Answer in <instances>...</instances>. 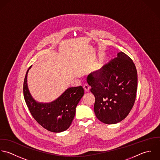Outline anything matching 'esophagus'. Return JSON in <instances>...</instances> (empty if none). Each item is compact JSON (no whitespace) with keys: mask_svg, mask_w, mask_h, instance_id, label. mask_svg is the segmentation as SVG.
Returning a JSON list of instances; mask_svg holds the SVG:
<instances>
[{"mask_svg":"<svg viewBox=\"0 0 160 160\" xmlns=\"http://www.w3.org/2000/svg\"><path fill=\"white\" fill-rule=\"evenodd\" d=\"M83 88H84V90H85V92H90V87L88 85H85L83 86Z\"/></svg>","mask_w":160,"mask_h":160,"instance_id":"1","label":"esophagus"}]
</instances>
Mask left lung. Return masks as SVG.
<instances>
[{"mask_svg":"<svg viewBox=\"0 0 160 160\" xmlns=\"http://www.w3.org/2000/svg\"><path fill=\"white\" fill-rule=\"evenodd\" d=\"M87 82L95 97L94 112L98 120L114 124L127 117L135 102L137 89V69L128 55L118 53V58L91 72Z\"/></svg>","mask_w":160,"mask_h":160,"instance_id":"obj_1","label":"left lung"}]
</instances>
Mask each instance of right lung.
<instances>
[{
	"mask_svg": "<svg viewBox=\"0 0 160 160\" xmlns=\"http://www.w3.org/2000/svg\"><path fill=\"white\" fill-rule=\"evenodd\" d=\"M28 69L23 83V94L27 105L34 119L49 131L59 133L70 126L75 114L76 107L84 95L82 86L68 88L61 95L50 102L36 101L28 87Z\"/></svg>",
	"mask_w": 160,
	"mask_h": 160,
	"instance_id": "obj_1",
	"label": "right lung"
}]
</instances>
